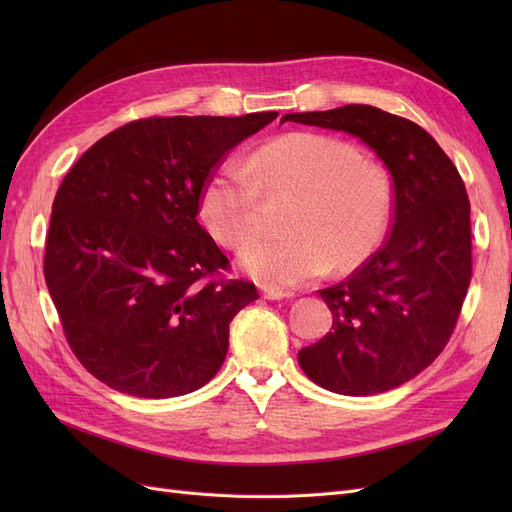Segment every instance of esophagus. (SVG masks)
Masks as SVG:
<instances>
[{
    "instance_id": "esophagus-1",
    "label": "esophagus",
    "mask_w": 512,
    "mask_h": 512,
    "mask_svg": "<svg viewBox=\"0 0 512 512\" xmlns=\"http://www.w3.org/2000/svg\"><path fill=\"white\" fill-rule=\"evenodd\" d=\"M262 297L269 301H280L284 297H290V292H284V290L273 288V286H262Z\"/></svg>"
}]
</instances>
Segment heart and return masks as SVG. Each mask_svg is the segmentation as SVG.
I'll return each mask as SVG.
<instances>
[{"label": "heart", "instance_id": "heart-1", "mask_svg": "<svg viewBox=\"0 0 512 512\" xmlns=\"http://www.w3.org/2000/svg\"><path fill=\"white\" fill-rule=\"evenodd\" d=\"M294 195L285 212L289 232L254 242L261 196ZM209 235L241 252L247 273L267 286H294L329 271L359 267L386 237L393 218V185L386 170L361 158L337 136L290 132L247 160L213 170L198 198Z\"/></svg>", "mask_w": 512, "mask_h": 512}]
</instances>
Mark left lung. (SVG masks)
<instances>
[{
    "mask_svg": "<svg viewBox=\"0 0 512 512\" xmlns=\"http://www.w3.org/2000/svg\"><path fill=\"white\" fill-rule=\"evenodd\" d=\"M284 121L359 136L393 177L389 239L344 282L318 290L333 327L299 352L322 389L356 397L391 391L436 361L455 331L472 277L466 185L421 126L382 108L346 104Z\"/></svg>",
    "mask_w": 512,
    "mask_h": 512,
    "instance_id": "left-lung-1",
    "label": "left lung"
}]
</instances>
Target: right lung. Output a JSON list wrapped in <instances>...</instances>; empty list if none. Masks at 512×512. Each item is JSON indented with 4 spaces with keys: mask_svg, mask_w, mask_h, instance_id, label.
<instances>
[{
    "mask_svg": "<svg viewBox=\"0 0 512 512\" xmlns=\"http://www.w3.org/2000/svg\"><path fill=\"white\" fill-rule=\"evenodd\" d=\"M277 117H145L91 145L53 200L44 280L81 365L119 393L164 399L205 386L228 327L258 299L198 224L205 181Z\"/></svg>",
    "mask_w": 512,
    "mask_h": 512,
    "instance_id": "1",
    "label": "right lung"
}]
</instances>
